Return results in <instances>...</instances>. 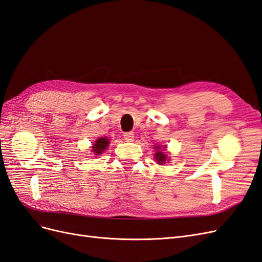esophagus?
<instances>
[{"mask_svg": "<svg viewBox=\"0 0 262 262\" xmlns=\"http://www.w3.org/2000/svg\"><path fill=\"white\" fill-rule=\"evenodd\" d=\"M123 138L126 142H133L134 141V133L133 132H125V133H123Z\"/></svg>", "mask_w": 262, "mask_h": 262, "instance_id": "obj_1", "label": "esophagus"}]
</instances>
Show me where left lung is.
<instances>
[{
  "label": "left lung",
  "mask_w": 262,
  "mask_h": 262,
  "mask_svg": "<svg viewBox=\"0 0 262 262\" xmlns=\"http://www.w3.org/2000/svg\"><path fill=\"white\" fill-rule=\"evenodd\" d=\"M166 146V145H165ZM154 148H156V153H155V160L157 162V164L163 165L166 161H167V154H165V152L163 150L165 149V147H161L160 145H156Z\"/></svg>",
  "instance_id": "1"
}]
</instances>
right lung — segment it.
Masks as SVG:
<instances>
[{"label":"right lung","mask_w":262,"mask_h":262,"mask_svg":"<svg viewBox=\"0 0 262 262\" xmlns=\"http://www.w3.org/2000/svg\"><path fill=\"white\" fill-rule=\"evenodd\" d=\"M109 144V139L105 138H98L96 141H95V143L92 146V150L95 155H99L101 154L104 150L107 148Z\"/></svg>","instance_id":"add662e5"}]
</instances>
